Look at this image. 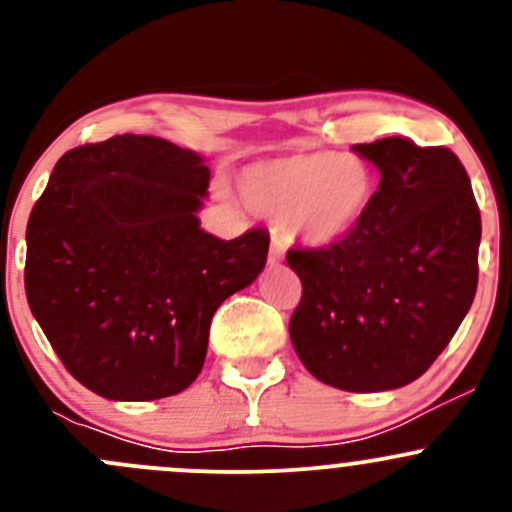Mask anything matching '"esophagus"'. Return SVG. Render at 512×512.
<instances>
[{"mask_svg":"<svg viewBox=\"0 0 512 512\" xmlns=\"http://www.w3.org/2000/svg\"><path fill=\"white\" fill-rule=\"evenodd\" d=\"M285 262V247H282V242L272 240V247H270V265H282Z\"/></svg>","mask_w":512,"mask_h":512,"instance_id":"obj_1","label":"esophagus"}]
</instances>
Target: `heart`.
<instances>
[{
	"label": "heart",
	"mask_w": 512,
	"mask_h": 512,
	"mask_svg": "<svg viewBox=\"0 0 512 512\" xmlns=\"http://www.w3.org/2000/svg\"><path fill=\"white\" fill-rule=\"evenodd\" d=\"M240 193L255 213L277 220L282 242L329 250L364 227L379 195V173L366 158L299 151L257 160L240 173Z\"/></svg>",
	"instance_id": "b5f03b06"
}]
</instances>
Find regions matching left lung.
I'll return each mask as SVG.
<instances>
[{
    "label": "left lung",
    "mask_w": 512,
    "mask_h": 512,
    "mask_svg": "<svg viewBox=\"0 0 512 512\" xmlns=\"http://www.w3.org/2000/svg\"><path fill=\"white\" fill-rule=\"evenodd\" d=\"M352 151L381 175L374 210L342 245L289 252L302 280L289 337L314 379L369 394L416 381L461 327L476 297L480 213L448 148L391 136Z\"/></svg>",
    "instance_id": "1"
}]
</instances>
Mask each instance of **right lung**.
I'll return each instance as SVG.
<instances>
[{
  "mask_svg": "<svg viewBox=\"0 0 512 512\" xmlns=\"http://www.w3.org/2000/svg\"><path fill=\"white\" fill-rule=\"evenodd\" d=\"M210 168L153 136L64 153L27 225L29 309L76 381L111 401H156L198 379L210 319L250 287L270 232L200 227Z\"/></svg>",
  "mask_w": 512,
  "mask_h": 512,
  "instance_id": "1",
  "label": "right lung"
}]
</instances>
